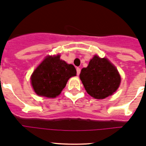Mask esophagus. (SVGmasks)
Returning <instances> with one entry per match:
<instances>
[{"label": "esophagus", "instance_id": "esophagus-1", "mask_svg": "<svg viewBox=\"0 0 146 146\" xmlns=\"http://www.w3.org/2000/svg\"><path fill=\"white\" fill-rule=\"evenodd\" d=\"M76 69H77V75H80V69L77 67Z\"/></svg>", "mask_w": 146, "mask_h": 146}]
</instances>
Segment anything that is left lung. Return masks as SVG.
<instances>
[{
	"label": "left lung",
	"mask_w": 146,
	"mask_h": 146,
	"mask_svg": "<svg viewBox=\"0 0 146 146\" xmlns=\"http://www.w3.org/2000/svg\"><path fill=\"white\" fill-rule=\"evenodd\" d=\"M80 77L88 94L97 99L111 96L121 82L116 68L107 58L97 55H94L86 68L82 69Z\"/></svg>",
	"instance_id": "8db88e82"
}]
</instances>
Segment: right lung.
Wrapping results in <instances>:
<instances>
[{
	"mask_svg": "<svg viewBox=\"0 0 146 146\" xmlns=\"http://www.w3.org/2000/svg\"><path fill=\"white\" fill-rule=\"evenodd\" d=\"M76 74L74 66L60 60V55L47 56L35 69L31 80L38 96L55 98L66 87L68 80Z\"/></svg>",
	"mask_w": 146,
	"mask_h": 146,
	"instance_id": "add662e5",
	"label": "right lung"
}]
</instances>
